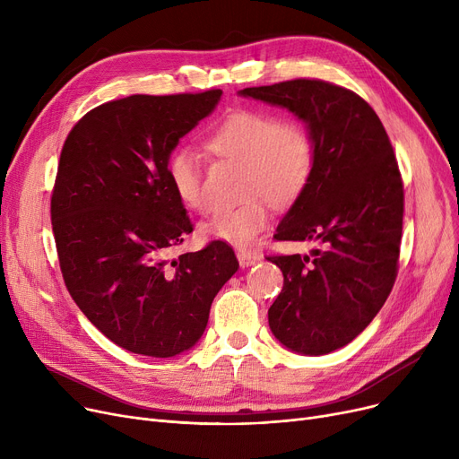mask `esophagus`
Returning <instances> with one entry per match:
<instances>
[{
    "label": "esophagus",
    "mask_w": 459,
    "mask_h": 459,
    "mask_svg": "<svg viewBox=\"0 0 459 459\" xmlns=\"http://www.w3.org/2000/svg\"><path fill=\"white\" fill-rule=\"evenodd\" d=\"M238 260H239V266L242 268H249V266H255V264H258L262 260L260 255L253 253V251H246V249H239L238 251Z\"/></svg>",
    "instance_id": "obj_1"
}]
</instances>
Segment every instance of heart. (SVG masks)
Segmentation results:
<instances>
[{"label": "heart", "mask_w": 459, "mask_h": 459, "mask_svg": "<svg viewBox=\"0 0 459 459\" xmlns=\"http://www.w3.org/2000/svg\"><path fill=\"white\" fill-rule=\"evenodd\" d=\"M206 147L215 156L244 163L242 184L249 197L236 206H215L199 225L203 238L234 246H247L266 227L270 210L261 195L277 206L294 201L315 165L308 132L296 120H279L266 111L238 109L227 115L206 135ZM167 178L186 206H208L203 163L195 151L169 154Z\"/></svg>", "instance_id": "obj_1"}]
</instances>
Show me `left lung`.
Wrapping results in <instances>:
<instances>
[{
  "label": "left lung",
  "mask_w": 459,
  "mask_h": 459,
  "mask_svg": "<svg viewBox=\"0 0 459 459\" xmlns=\"http://www.w3.org/2000/svg\"><path fill=\"white\" fill-rule=\"evenodd\" d=\"M238 94L290 111L312 139L310 178L273 238L320 249L268 256L284 275L268 322L290 351L331 353L365 331L396 279L403 186L389 135L360 96L327 82L292 80Z\"/></svg>",
  "instance_id": "obj_1"
}]
</instances>
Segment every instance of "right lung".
<instances>
[{"label": "right lung", "instance_id": "1", "mask_svg": "<svg viewBox=\"0 0 459 459\" xmlns=\"http://www.w3.org/2000/svg\"><path fill=\"white\" fill-rule=\"evenodd\" d=\"M221 94L126 96L89 111L63 144L52 195L63 279L87 320L132 353L165 359L195 346L239 268L221 239L167 258L193 230L167 158Z\"/></svg>", "mask_w": 459, "mask_h": 459}]
</instances>
